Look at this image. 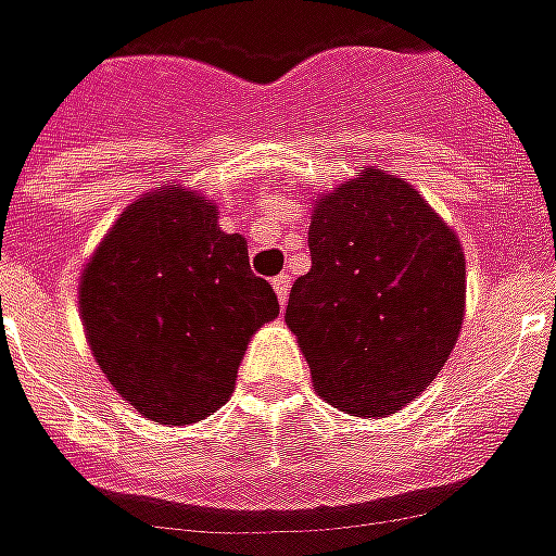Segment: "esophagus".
<instances>
[{"label":"esophagus","mask_w":556,"mask_h":556,"mask_svg":"<svg viewBox=\"0 0 556 556\" xmlns=\"http://www.w3.org/2000/svg\"><path fill=\"white\" fill-rule=\"evenodd\" d=\"M270 286H274V291H277L279 306H286V303H289V291H291L289 274H279V277H274V282H270Z\"/></svg>","instance_id":"esophagus-1"}]
</instances>
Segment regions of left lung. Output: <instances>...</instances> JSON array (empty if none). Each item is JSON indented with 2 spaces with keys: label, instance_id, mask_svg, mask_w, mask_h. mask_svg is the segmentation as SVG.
I'll list each match as a JSON object with an SVG mask.
<instances>
[{
  "label": "left lung",
  "instance_id": "8db88e82",
  "mask_svg": "<svg viewBox=\"0 0 556 556\" xmlns=\"http://www.w3.org/2000/svg\"><path fill=\"white\" fill-rule=\"evenodd\" d=\"M309 255L286 325L315 393L351 417L396 414L438 378L462 333L458 235L405 178L361 166L313 199Z\"/></svg>",
  "mask_w": 556,
  "mask_h": 556
}]
</instances>
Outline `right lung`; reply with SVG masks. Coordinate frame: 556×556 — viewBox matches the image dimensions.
Wrapping results in <instances>:
<instances>
[{
  "instance_id": "1",
  "label": "right lung",
  "mask_w": 556,
  "mask_h": 556,
  "mask_svg": "<svg viewBox=\"0 0 556 556\" xmlns=\"http://www.w3.org/2000/svg\"><path fill=\"white\" fill-rule=\"evenodd\" d=\"M217 202L163 184L118 214L79 274V318L94 363L127 405L190 426L229 402L243 351L279 315L250 270L243 235Z\"/></svg>"
}]
</instances>
